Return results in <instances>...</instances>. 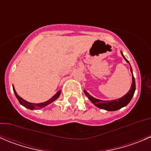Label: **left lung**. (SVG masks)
Returning <instances> with one entry per match:
<instances>
[{"instance_id": "1", "label": "left lung", "mask_w": 151, "mask_h": 151, "mask_svg": "<svg viewBox=\"0 0 151 151\" xmlns=\"http://www.w3.org/2000/svg\"><path fill=\"white\" fill-rule=\"evenodd\" d=\"M121 54H122V57H123L124 59L125 60V61L129 63L128 60L125 58V56H124L122 52H121ZM131 74H132V84H131V89H130L129 91H128L126 94L124 95V96H122L121 98L114 99V100H101V99H96V98L92 96L91 95L89 94L86 90H84L85 94L87 96V97L90 99L91 102L95 106L98 107V108H101V109L106 110V111H116V110L120 109V108L126 106V105L129 103L130 101H131V99H132L133 96H134V92H135V90H136L135 79H134V75H133V71L131 67Z\"/></svg>"}]
</instances>
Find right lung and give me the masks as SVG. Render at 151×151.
Wrapping results in <instances>:
<instances>
[{
  "label": "right lung",
  "mask_w": 151,
  "mask_h": 151,
  "mask_svg": "<svg viewBox=\"0 0 151 151\" xmlns=\"http://www.w3.org/2000/svg\"><path fill=\"white\" fill-rule=\"evenodd\" d=\"M13 91H14V94H15L17 99H18V101H19V102L20 103V105H22L23 106L26 107V108H29V109H30V110L41 109V108H44L45 106L49 105V104L52 103V102H53L55 100H56V99H58V97H59L60 95V93H61V91H59L57 92V93H55V94L54 95V96H52L51 99H49V100L46 101V102H40V103H32V102H27L26 100L23 99V98L20 97V96H19L18 94H17V92H16V91H15V89H14V86H13Z\"/></svg>",
  "instance_id": "1"
}]
</instances>
